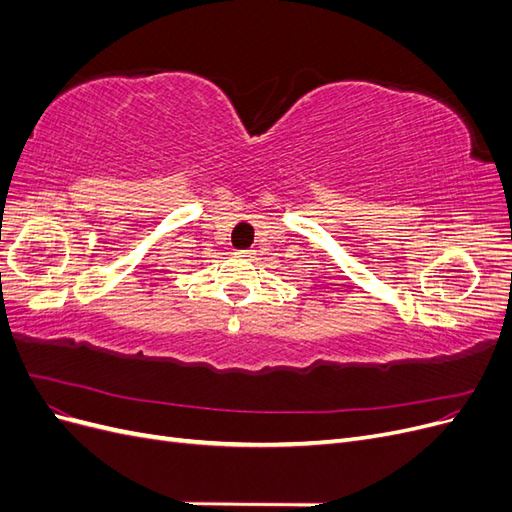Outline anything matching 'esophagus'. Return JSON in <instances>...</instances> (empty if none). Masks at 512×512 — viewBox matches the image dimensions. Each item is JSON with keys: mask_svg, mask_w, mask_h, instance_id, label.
<instances>
[{"mask_svg": "<svg viewBox=\"0 0 512 512\" xmlns=\"http://www.w3.org/2000/svg\"><path fill=\"white\" fill-rule=\"evenodd\" d=\"M252 254H254L252 250H237L235 252V256H239V258H252Z\"/></svg>", "mask_w": 512, "mask_h": 512, "instance_id": "esophagus-1", "label": "esophagus"}]
</instances>
